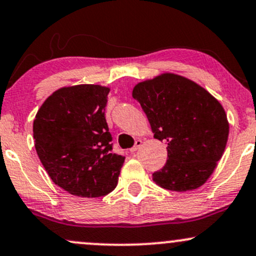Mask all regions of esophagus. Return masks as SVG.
Masks as SVG:
<instances>
[{"instance_id": "34e87169", "label": "esophagus", "mask_w": 256, "mask_h": 256, "mask_svg": "<svg viewBox=\"0 0 256 256\" xmlns=\"http://www.w3.org/2000/svg\"><path fill=\"white\" fill-rule=\"evenodd\" d=\"M140 146H142V140H136V143H134V146H132V148L130 149V152H134L137 150V149H140Z\"/></svg>"}]
</instances>
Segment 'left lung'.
<instances>
[{"mask_svg": "<svg viewBox=\"0 0 256 256\" xmlns=\"http://www.w3.org/2000/svg\"><path fill=\"white\" fill-rule=\"evenodd\" d=\"M156 140L167 144V162L152 173L158 186L192 192L212 176L225 152L228 122L220 102L201 85L174 73H161L134 85Z\"/></svg>", "mask_w": 256, "mask_h": 256, "instance_id": "8db88e82", "label": "left lung"}]
</instances>
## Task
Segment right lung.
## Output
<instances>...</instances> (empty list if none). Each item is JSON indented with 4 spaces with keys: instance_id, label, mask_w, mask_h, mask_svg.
Returning <instances> with one entry per match:
<instances>
[{
    "instance_id": "add662e5",
    "label": "right lung",
    "mask_w": 256,
    "mask_h": 256,
    "mask_svg": "<svg viewBox=\"0 0 256 256\" xmlns=\"http://www.w3.org/2000/svg\"><path fill=\"white\" fill-rule=\"evenodd\" d=\"M110 90L98 84L64 86L34 120L38 158L52 180L71 195L100 198L118 184L125 158L112 152L104 118Z\"/></svg>"
}]
</instances>
